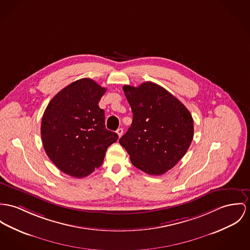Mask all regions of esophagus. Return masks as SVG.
Returning a JSON list of instances; mask_svg holds the SVG:
<instances>
[{
  "mask_svg": "<svg viewBox=\"0 0 250 250\" xmlns=\"http://www.w3.org/2000/svg\"><path fill=\"white\" fill-rule=\"evenodd\" d=\"M116 132H117V134L119 135V137H121L124 133V130H123V128H118Z\"/></svg>",
  "mask_w": 250,
  "mask_h": 250,
  "instance_id": "esophagus-1",
  "label": "esophagus"
}]
</instances>
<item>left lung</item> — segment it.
I'll list each match as a JSON object with an SVG mask.
<instances>
[{
  "label": "left lung",
  "instance_id": "obj_1",
  "mask_svg": "<svg viewBox=\"0 0 250 250\" xmlns=\"http://www.w3.org/2000/svg\"><path fill=\"white\" fill-rule=\"evenodd\" d=\"M123 89L133 120L119 143L137 168L163 175L187 153L193 139L192 116L176 97L151 82Z\"/></svg>",
  "mask_w": 250,
  "mask_h": 250
}]
</instances>
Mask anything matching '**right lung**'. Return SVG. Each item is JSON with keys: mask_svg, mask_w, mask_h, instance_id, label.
<instances>
[{"mask_svg": "<svg viewBox=\"0 0 250 250\" xmlns=\"http://www.w3.org/2000/svg\"><path fill=\"white\" fill-rule=\"evenodd\" d=\"M106 88L91 79L73 82L51 99L41 124L45 153L58 168L83 178L100 167L119 136L107 130L99 101Z\"/></svg>", "mask_w": 250, "mask_h": 250, "instance_id": "1", "label": "right lung"}]
</instances>
